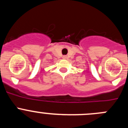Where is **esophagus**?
Here are the masks:
<instances>
[{"label": "esophagus", "instance_id": "34e87169", "mask_svg": "<svg viewBox=\"0 0 128 128\" xmlns=\"http://www.w3.org/2000/svg\"><path fill=\"white\" fill-rule=\"evenodd\" d=\"M63 59H66V56H63Z\"/></svg>", "mask_w": 128, "mask_h": 128}]
</instances>
